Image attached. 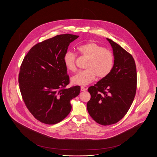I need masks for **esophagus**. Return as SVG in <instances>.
I'll return each mask as SVG.
<instances>
[{
  "mask_svg": "<svg viewBox=\"0 0 157 157\" xmlns=\"http://www.w3.org/2000/svg\"><path fill=\"white\" fill-rule=\"evenodd\" d=\"M86 90V89L85 88H84L83 86H81V91H85Z\"/></svg>",
  "mask_w": 157,
  "mask_h": 157,
  "instance_id": "1",
  "label": "esophagus"
}]
</instances>
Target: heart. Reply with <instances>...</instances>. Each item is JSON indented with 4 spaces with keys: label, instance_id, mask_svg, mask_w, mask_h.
<instances>
[{
    "label": "heart",
    "instance_id": "heart-1",
    "mask_svg": "<svg viewBox=\"0 0 157 157\" xmlns=\"http://www.w3.org/2000/svg\"><path fill=\"white\" fill-rule=\"evenodd\" d=\"M78 51L88 60L85 66L86 69L79 72L72 78L71 81L73 84L86 86L93 82L96 76L98 79H103L111 73L114 62L111 51L94 42L80 45ZM76 55L72 52L68 51L65 55L64 63L68 71H76Z\"/></svg>",
    "mask_w": 157,
    "mask_h": 157
}]
</instances>
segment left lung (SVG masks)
<instances>
[{
    "label": "left lung",
    "instance_id": "obj_1",
    "mask_svg": "<svg viewBox=\"0 0 157 157\" xmlns=\"http://www.w3.org/2000/svg\"><path fill=\"white\" fill-rule=\"evenodd\" d=\"M114 56L111 73L88 88L91 98L87 103L90 116L103 125H112L128 111L136 90V70L132 55L120 45L106 38Z\"/></svg>",
    "mask_w": 157,
    "mask_h": 157
}]
</instances>
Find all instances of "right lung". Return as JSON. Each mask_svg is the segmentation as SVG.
<instances>
[{
    "label": "right lung",
    "mask_w": 157,
    "mask_h": 157,
    "mask_svg": "<svg viewBox=\"0 0 157 157\" xmlns=\"http://www.w3.org/2000/svg\"><path fill=\"white\" fill-rule=\"evenodd\" d=\"M79 36L57 35L33 46L21 66L19 83L23 99L33 117L46 124L60 122L70 113L71 101L80 93L69 83L64 56Z\"/></svg>",
    "instance_id": "right-lung-1"
}]
</instances>
